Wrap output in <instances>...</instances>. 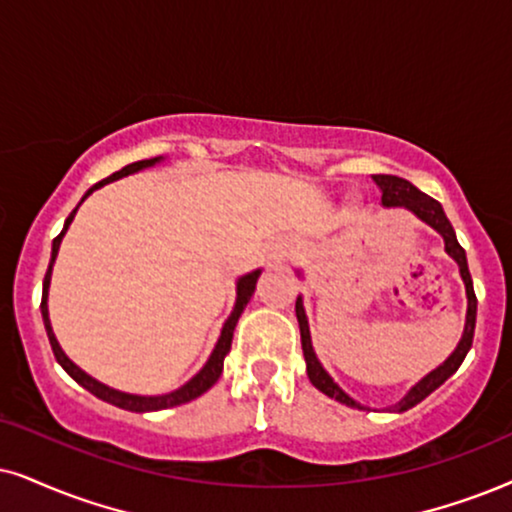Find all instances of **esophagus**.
<instances>
[{"label":"esophagus","mask_w":512,"mask_h":512,"mask_svg":"<svg viewBox=\"0 0 512 512\" xmlns=\"http://www.w3.org/2000/svg\"><path fill=\"white\" fill-rule=\"evenodd\" d=\"M283 260V255H281V252H278V255H274V264H278V262H281Z\"/></svg>","instance_id":"obj_1"}]
</instances>
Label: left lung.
<instances>
[{
    "label": "left lung",
    "mask_w": 512,
    "mask_h": 512,
    "mask_svg": "<svg viewBox=\"0 0 512 512\" xmlns=\"http://www.w3.org/2000/svg\"><path fill=\"white\" fill-rule=\"evenodd\" d=\"M373 179H375V184L380 186V191H383V205H385V208L411 210L413 215L423 219L425 224H430L432 229H437L439 234L444 236V248L458 262V269H461V276H463V283H465V293H468V316H465V331H463L461 342H458L454 354H451V357L446 359L442 366H437L430 375H425V378L420 380V383L413 387V390L406 394V397L401 399L399 404L392 406V411L401 413V411L411 409V406L420 404V401L428 397V394L435 392L437 387L442 385L444 380L449 378V375H454L458 371V366L463 364L465 354H468V349L472 347V335H475L477 297H475V288H472V276H470V269H468V260H465V250L461 248V243L456 241V231H454V226H451L449 219H446L442 205H439L435 198H430L428 193L418 191L416 186H413L411 181H406V179L392 177V174H375ZM295 314H297V323H300L302 352H304V361H307V375H309V380H312V385L316 387V390H321L323 394H328L331 399L340 401V404L361 409V404H357V401H354L352 397H347V394L333 383L331 375L323 371L319 359H316L314 347H312V338H309L307 316H304V307H302L300 297H297V302H295Z\"/></svg>",
    "instance_id": "obj_1"
}]
</instances>
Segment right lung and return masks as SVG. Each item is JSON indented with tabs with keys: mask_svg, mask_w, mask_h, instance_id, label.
I'll return each mask as SVG.
<instances>
[{
	"mask_svg": "<svg viewBox=\"0 0 512 512\" xmlns=\"http://www.w3.org/2000/svg\"><path fill=\"white\" fill-rule=\"evenodd\" d=\"M153 163H158V158H151V160H139V163H132V165H127V167H122L120 172H115V174H111V177H108V179H103V181H99V184H94L92 189H89L87 193H84V198L92 196V193H94L96 189H101L103 184H111V181L120 179V177H127V174H132V172L144 170V167H151ZM84 198H82V200H84ZM82 200H80V203H77V208H80V205H82ZM77 208L68 215L66 224H63V231H61V234H58V236L54 238V245H51V262H49L47 276H44V286H42V304H40V309H42V319H44V328H47V335H49L51 349H54V357H56L58 364L63 366V371H66V373L70 375V378L75 380V383H80V385L84 387V390L92 392L94 397H99V399H103V401H108V404L118 406V409L134 411V413H146V411H163V409H172V406L186 404V401L196 399V397H200V394H203V392H208L210 387L215 385L217 380H219V375H222L224 357H226V354H229V349H231V340H234V328H236V323H238V316H241V312L245 309V304L250 302L252 293H255V283H257V278H260V269L252 271V274H245V276L241 278V281H238L236 307H234V312H231V316H229V319H226V323H224L222 335H219L215 352H212V357L208 359V364L203 366V371H200L198 375H193V378L189 380V383H186L184 387H179V390L170 392V394H160V397H137V394H125V392L111 390V387L101 385L99 380L89 378L87 373L80 371V368H77V366L73 364V361H70V359L66 357V354H63V349L58 347V342H56V338H54V331H51V323H49L47 295H49L51 267H54V260H56V255H58V245H61V238H63V234H66L68 226H70V222H73V217H75Z\"/></svg>",
	"mask_w": 512,
	"mask_h": 512,
	"instance_id": "right-lung-1",
	"label": "right lung"
}]
</instances>
